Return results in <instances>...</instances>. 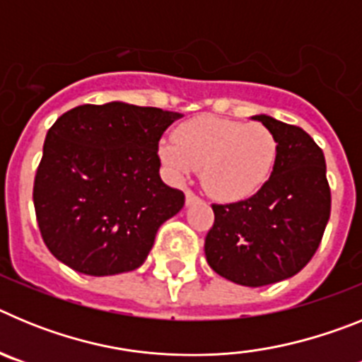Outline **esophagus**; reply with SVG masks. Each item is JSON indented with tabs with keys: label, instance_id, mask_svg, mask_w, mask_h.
Segmentation results:
<instances>
[{
	"label": "esophagus",
	"instance_id": "34e87169",
	"mask_svg": "<svg viewBox=\"0 0 362 362\" xmlns=\"http://www.w3.org/2000/svg\"><path fill=\"white\" fill-rule=\"evenodd\" d=\"M185 197H187V204H192V203H197V201H201V197L197 196L196 192H192V190L185 192Z\"/></svg>",
	"mask_w": 362,
	"mask_h": 362
}]
</instances>
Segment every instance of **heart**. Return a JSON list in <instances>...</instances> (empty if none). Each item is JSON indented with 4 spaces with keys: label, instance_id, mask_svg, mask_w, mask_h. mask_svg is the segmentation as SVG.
I'll return each instance as SVG.
<instances>
[{
    "label": "heart",
    "instance_id": "obj_1",
    "mask_svg": "<svg viewBox=\"0 0 362 362\" xmlns=\"http://www.w3.org/2000/svg\"><path fill=\"white\" fill-rule=\"evenodd\" d=\"M161 159L177 177L201 166V183L221 201L252 196L277 158L276 136L259 123L197 117L181 124L175 139H163Z\"/></svg>",
    "mask_w": 362,
    "mask_h": 362
}]
</instances>
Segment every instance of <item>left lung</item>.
<instances>
[{
	"instance_id": "1",
	"label": "left lung",
	"mask_w": 362,
	"mask_h": 362,
	"mask_svg": "<svg viewBox=\"0 0 362 362\" xmlns=\"http://www.w3.org/2000/svg\"><path fill=\"white\" fill-rule=\"evenodd\" d=\"M276 136L270 179L248 199L212 204L204 255L221 277L243 286L288 279L308 264L330 219L325 153L303 129L255 116Z\"/></svg>"
}]
</instances>
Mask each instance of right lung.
Listing matches in <instances>:
<instances>
[{
	"label": "right lung",
	"mask_w": 362,
	"mask_h": 362,
	"mask_svg": "<svg viewBox=\"0 0 362 362\" xmlns=\"http://www.w3.org/2000/svg\"><path fill=\"white\" fill-rule=\"evenodd\" d=\"M181 114L114 101L79 105L47 132L34 209L50 254L86 276L136 270L185 194L159 177V139Z\"/></svg>",
	"instance_id": "obj_1"
}]
</instances>
